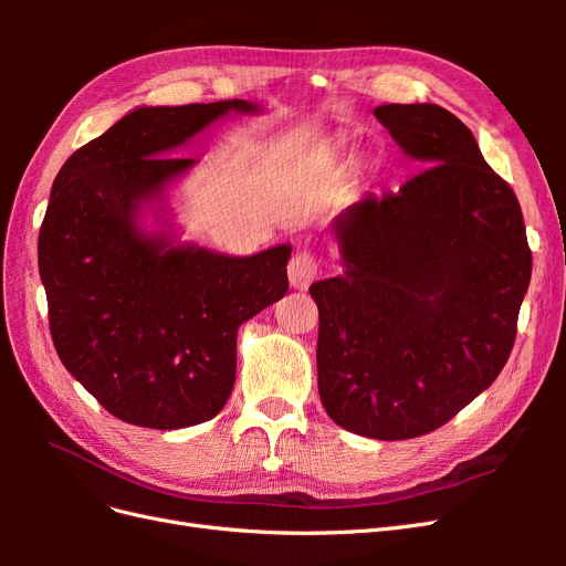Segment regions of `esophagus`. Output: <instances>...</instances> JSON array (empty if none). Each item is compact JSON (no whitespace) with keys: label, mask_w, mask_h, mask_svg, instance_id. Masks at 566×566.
I'll return each instance as SVG.
<instances>
[{"label":"esophagus","mask_w":566,"mask_h":566,"mask_svg":"<svg viewBox=\"0 0 566 566\" xmlns=\"http://www.w3.org/2000/svg\"><path fill=\"white\" fill-rule=\"evenodd\" d=\"M316 276H318V262L312 252L304 250V252H295L293 256H290V262H287L290 285L297 290H306L314 283Z\"/></svg>","instance_id":"obj_1"}]
</instances>
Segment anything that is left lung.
<instances>
[{"label": "left lung", "mask_w": 566, "mask_h": 566, "mask_svg": "<svg viewBox=\"0 0 566 566\" xmlns=\"http://www.w3.org/2000/svg\"><path fill=\"white\" fill-rule=\"evenodd\" d=\"M375 117L422 169L335 217L345 273L310 293L325 413L354 434L397 441L434 432L499 378L531 250L515 191L453 113L389 104Z\"/></svg>", "instance_id": "left-lung-1"}]
</instances>
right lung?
<instances>
[{
    "instance_id": "right-lung-1",
    "label": "right lung",
    "mask_w": 566,
    "mask_h": 566,
    "mask_svg": "<svg viewBox=\"0 0 566 566\" xmlns=\"http://www.w3.org/2000/svg\"><path fill=\"white\" fill-rule=\"evenodd\" d=\"M250 101L136 108L65 160L38 262L49 331L67 373L129 424L212 420L235 382L238 325L287 290L290 245L231 256L148 233L144 205L196 165L172 150Z\"/></svg>"
}]
</instances>
